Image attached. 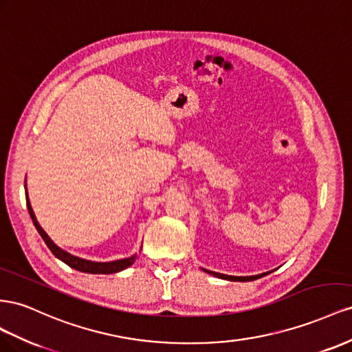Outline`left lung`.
<instances>
[{
    "instance_id": "1",
    "label": "left lung",
    "mask_w": 352,
    "mask_h": 352,
    "mask_svg": "<svg viewBox=\"0 0 352 352\" xmlns=\"http://www.w3.org/2000/svg\"><path fill=\"white\" fill-rule=\"evenodd\" d=\"M206 271L208 274H212L218 278H224V280H230V282H252V280H256L259 277H264L268 273H263V274H258V276H249V277H239V276H227V274H221V273H215V271H209V270H204Z\"/></svg>"
}]
</instances>
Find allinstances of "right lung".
Returning <instances> with one entry per match:
<instances>
[{
	"instance_id": "right-lung-1",
	"label": "right lung",
	"mask_w": 352,
	"mask_h": 352,
	"mask_svg": "<svg viewBox=\"0 0 352 352\" xmlns=\"http://www.w3.org/2000/svg\"><path fill=\"white\" fill-rule=\"evenodd\" d=\"M26 188V184H25ZM26 193V206L29 210V215L32 218V223L35 226V228L38 230V233L41 234L43 240L45 242V245L48 246V249L52 250L53 255L56 258H58L60 261H63L65 264H67L69 267H72L78 271H82V273H89V274H112V273H119V271H122L125 268H128L129 265H133L137 259V254L129 256V258H124V259H116V261H110V263H96V261H88L84 258H79L75 256L72 254L66 252L62 248H58L52 239L48 237V234L44 232L43 227L39 226V223L36 221V217L32 210L31 202H29V197H28V188L25 190Z\"/></svg>"
}]
</instances>
